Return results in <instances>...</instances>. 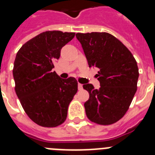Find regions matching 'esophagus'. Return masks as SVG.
I'll return each instance as SVG.
<instances>
[{"instance_id":"1","label":"esophagus","mask_w":155,"mask_h":155,"mask_svg":"<svg viewBox=\"0 0 155 155\" xmlns=\"http://www.w3.org/2000/svg\"><path fill=\"white\" fill-rule=\"evenodd\" d=\"M83 89V85H82L81 84H80V83H78V90H82Z\"/></svg>"}]
</instances>
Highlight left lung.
Returning <instances> with one entry per match:
<instances>
[{"instance_id": "left-lung-1", "label": "left lung", "mask_w": 155, "mask_h": 155, "mask_svg": "<svg viewBox=\"0 0 155 155\" xmlns=\"http://www.w3.org/2000/svg\"><path fill=\"white\" fill-rule=\"evenodd\" d=\"M89 68L99 69L100 87L83 85L89 93L84 103L87 117L99 125H111L124 117L137 87L139 70L131 52L108 32L77 33Z\"/></svg>"}]
</instances>
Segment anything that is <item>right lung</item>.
<instances>
[{"label":"right lung","mask_w":155,"mask_h":155,"mask_svg":"<svg viewBox=\"0 0 155 155\" xmlns=\"http://www.w3.org/2000/svg\"><path fill=\"white\" fill-rule=\"evenodd\" d=\"M74 32L46 31L26 42L16 54L13 77L16 94L35 124L56 127L67 119L69 104L78 91L74 78H61L53 62Z\"/></svg>","instance_id":"1"}]
</instances>
